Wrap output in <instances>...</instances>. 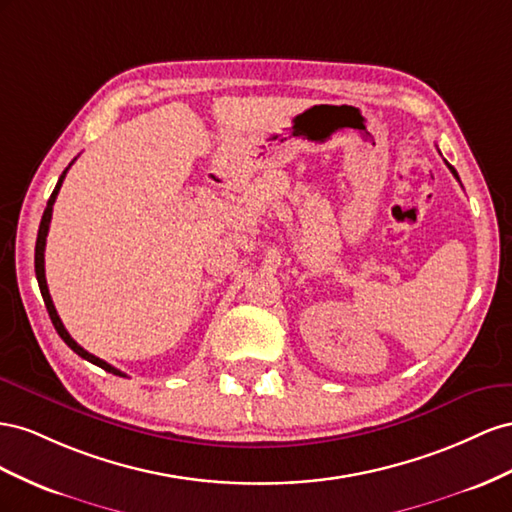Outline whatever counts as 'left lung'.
<instances>
[{
  "label": "left lung",
  "instance_id": "left-lung-1",
  "mask_svg": "<svg viewBox=\"0 0 512 512\" xmlns=\"http://www.w3.org/2000/svg\"><path fill=\"white\" fill-rule=\"evenodd\" d=\"M446 165H448V163H446ZM448 169H450V171H452V175H455V178H457V180H459V175H457V171H455V167H450V165H448Z\"/></svg>",
  "mask_w": 512,
  "mask_h": 512
}]
</instances>
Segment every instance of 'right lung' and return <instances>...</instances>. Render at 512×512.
<instances>
[{"label": "right lung", "mask_w": 512, "mask_h": 512, "mask_svg": "<svg viewBox=\"0 0 512 512\" xmlns=\"http://www.w3.org/2000/svg\"><path fill=\"white\" fill-rule=\"evenodd\" d=\"M70 165H72V163H70ZM70 165H68V167H66V171L60 175V180H57V184H55V191L51 193V197H49V201H47L45 214H42V221H40L38 238H36V255H34V266H36V279H38V287H40L42 300H45V304H47V311H49V317H51V321H53V326H55L57 334H60L62 341H64V343H66V345L72 349V352L79 354L83 360H87V362L96 364V367H100V369H105V371H109V373H113V375L126 377V373H122V371H118V369H115V367H111L109 362H105V360L96 358V356H94V354H90V352H85V349H83V347H81V345H79L75 339L70 337L68 330H66V328H64V324H62L60 315H57V311H55L53 300H51V294H49V287H47V279H45V246H47V233H49V225H51L53 203H55V199H57V193H60L62 182H64V178H66V173H68Z\"/></svg>", "instance_id": "obj_1"}]
</instances>
